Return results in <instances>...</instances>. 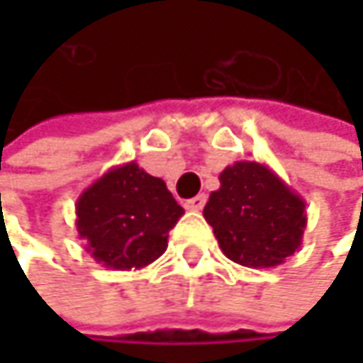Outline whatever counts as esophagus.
Returning <instances> with one entry per match:
<instances>
[{
	"instance_id": "34e87169",
	"label": "esophagus",
	"mask_w": 363,
	"mask_h": 363,
	"mask_svg": "<svg viewBox=\"0 0 363 363\" xmlns=\"http://www.w3.org/2000/svg\"><path fill=\"white\" fill-rule=\"evenodd\" d=\"M184 206H186V210L199 212V210H201V208L206 206V195H203V193H201V195H195V197H193V199H189V201H186Z\"/></svg>"
}]
</instances>
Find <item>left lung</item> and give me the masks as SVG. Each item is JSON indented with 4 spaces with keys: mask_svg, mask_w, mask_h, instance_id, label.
<instances>
[{
    "mask_svg": "<svg viewBox=\"0 0 363 363\" xmlns=\"http://www.w3.org/2000/svg\"><path fill=\"white\" fill-rule=\"evenodd\" d=\"M218 181L203 218L227 258L250 269H273L301 248L307 203L269 166L235 162Z\"/></svg>",
    "mask_w": 363,
    "mask_h": 363,
    "instance_id": "obj_1",
    "label": "left lung"
}]
</instances>
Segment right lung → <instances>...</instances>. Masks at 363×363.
I'll list each match as a JSON object with an SVG mask.
<instances>
[{"instance_id":"right-lung-1","label":"right lung","mask_w":363,"mask_h":363,"mask_svg":"<svg viewBox=\"0 0 363 363\" xmlns=\"http://www.w3.org/2000/svg\"><path fill=\"white\" fill-rule=\"evenodd\" d=\"M182 214L166 182L128 162L84 189L75 203V227L96 262L132 271L166 252L168 233Z\"/></svg>"}]
</instances>
